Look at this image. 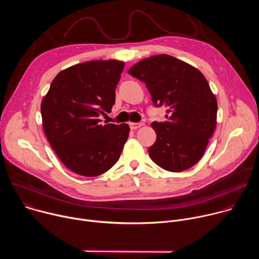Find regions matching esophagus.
I'll use <instances>...</instances> for the list:
<instances>
[{"label": "esophagus", "instance_id": "34e87169", "mask_svg": "<svg viewBox=\"0 0 259 259\" xmlns=\"http://www.w3.org/2000/svg\"><path fill=\"white\" fill-rule=\"evenodd\" d=\"M142 125H143L142 123H130V124H129V126H130V128H131L132 130H136V129L140 128Z\"/></svg>", "mask_w": 259, "mask_h": 259}]
</instances>
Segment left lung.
I'll return each instance as SVG.
<instances>
[{
	"instance_id": "obj_1",
	"label": "left lung",
	"mask_w": 259,
	"mask_h": 259,
	"mask_svg": "<svg viewBox=\"0 0 259 259\" xmlns=\"http://www.w3.org/2000/svg\"><path fill=\"white\" fill-rule=\"evenodd\" d=\"M128 72L145 83L155 106L167 108L166 121L152 123L157 139L151 159L171 172L193 167L216 127L217 101L203 73L167 54L145 58Z\"/></svg>"
}]
</instances>
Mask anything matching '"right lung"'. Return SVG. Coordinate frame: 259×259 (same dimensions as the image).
<instances>
[{
	"mask_svg": "<svg viewBox=\"0 0 259 259\" xmlns=\"http://www.w3.org/2000/svg\"><path fill=\"white\" fill-rule=\"evenodd\" d=\"M125 63L95 60L72 65L54 78L41 104L43 128L60 161L72 172L97 176L119 160L130 128L101 125L116 101Z\"/></svg>",
	"mask_w": 259,
	"mask_h": 259,
	"instance_id": "obj_1",
	"label": "right lung"
}]
</instances>
